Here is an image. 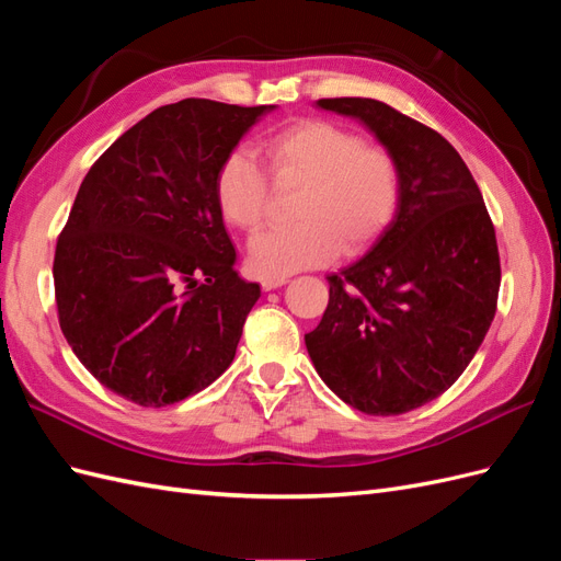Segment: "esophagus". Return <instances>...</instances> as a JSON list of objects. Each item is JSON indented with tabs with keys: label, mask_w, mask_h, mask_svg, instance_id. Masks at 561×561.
I'll use <instances>...</instances> for the list:
<instances>
[{
	"label": "esophagus",
	"mask_w": 561,
	"mask_h": 561,
	"mask_svg": "<svg viewBox=\"0 0 561 561\" xmlns=\"http://www.w3.org/2000/svg\"><path fill=\"white\" fill-rule=\"evenodd\" d=\"M287 283V278H264L262 280V290L264 293H271V290H276V287H280V285H285Z\"/></svg>",
	"instance_id": "1"
}]
</instances>
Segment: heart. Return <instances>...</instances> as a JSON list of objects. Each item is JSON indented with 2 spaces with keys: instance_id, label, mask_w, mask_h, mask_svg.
I'll list each match as a JSON object with an SVG mask.
<instances>
[{
  "instance_id": "heart-1",
  "label": "heart",
  "mask_w": 561,
  "mask_h": 561,
  "mask_svg": "<svg viewBox=\"0 0 561 561\" xmlns=\"http://www.w3.org/2000/svg\"><path fill=\"white\" fill-rule=\"evenodd\" d=\"M276 182L304 184L287 229H268L250 243V264L264 278H285L355 254L393 222L402 198V171L386 147L322 118H301L262 142ZM268 180L250 151L219 163L215 201L233 229L260 231L268 210Z\"/></svg>"
}]
</instances>
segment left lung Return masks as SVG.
<instances>
[{"mask_svg": "<svg viewBox=\"0 0 561 561\" xmlns=\"http://www.w3.org/2000/svg\"><path fill=\"white\" fill-rule=\"evenodd\" d=\"M393 154L402 198L365 257L328 276L330 301L304 336L320 379L365 414L443 396L484 342L501 287L496 231L478 182L437 130L371 98H322Z\"/></svg>", "mask_w": 561, "mask_h": 561, "instance_id": "8db88e82", "label": "left lung"}]
</instances>
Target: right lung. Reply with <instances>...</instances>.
Returning a JSON list of instances; mask_svg holds the SVG:
<instances>
[{
  "label": "right lung",
  "instance_id": "add662e5",
  "mask_svg": "<svg viewBox=\"0 0 561 561\" xmlns=\"http://www.w3.org/2000/svg\"><path fill=\"white\" fill-rule=\"evenodd\" d=\"M274 110L163 105L83 178L56 245V304L67 344L112 393L165 407L231 365L262 293L236 274L215 175Z\"/></svg>",
  "mask_w": 561,
  "mask_h": 561
}]
</instances>
